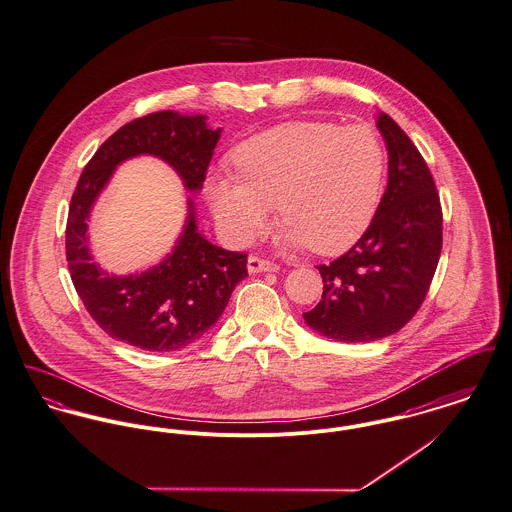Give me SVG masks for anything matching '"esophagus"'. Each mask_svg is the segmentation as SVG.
<instances>
[{
    "mask_svg": "<svg viewBox=\"0 0 512 512\" xmlns=\"http://www.w3.org/2000/svg\"><path fill=\"white\" fill-rule=\"evenodd\" d=\"M248 272L250 274H262V272H278V264L270 262V260H262L258 256H250L248 258Z\"/></svg>",
    "mask_w": 512,
    "mask_h": 512,
    "instance_id": "1",
    "label": "esophagus"
}]
</instances>
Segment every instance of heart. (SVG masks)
Here are the masks:
<instances>
[{"mask_svg":"<svg viewBox=\"0 0 512 512\" xmlns=\"http://www.w3.org/2000/svg\"><path fill=\"white\" fill-rule=\"evenodd\" d=\"M233 176H213L207 199L236 242L262 233L278 205L291 246L338 254L372 225L385 176V150L368 125L328 121L279 125L244 140Z\"/></svg>","mask_w":512,"mask_h":512,"instance_id":"obj_1","label":"heart"}]
</instances>
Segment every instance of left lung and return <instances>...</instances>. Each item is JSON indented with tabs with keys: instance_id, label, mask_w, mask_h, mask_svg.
Listing matches in <instances>:
<instances>
[{
	"instance_id": "1",
	"label": "left lung",
	"mask_w": 512,
	"mask_h": 512,
	"mask_svg": "<svg viewBox=\"0 0 512 512\" xmlns=\"http://www.w3.org/2000/svg\"><path fill=\"white\" fill-rule=\"evenodd\" d=\"M387 146V189L368 231L340 258L317 266L323 297L303 313L315 332L338 342L395 334L419 311L442 250V207L413 140L385 113L375 121Z\"/></svg>"
}]
</instances>
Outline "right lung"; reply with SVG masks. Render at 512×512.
<instances>
[{
  "label": "right lung",
  "mask_w": 512,
  "mask_h": 512,
  "mask_svg": "<svg viewBox=\"0 0 512 512\" xmlns=\"http://www.w3.org/2000/svg\"><path fill=\"white\" fill-rule=\"evenodd\" d=\"M221 133L205 115L156 111L123 125L86 164L68 211L66 260L82 303L111 338L148 352L186 348L221 319L236 283L248 276L246 254L223 250L197 231L191 197L184 231L160 264L115 276L90 252L93 203L119 164L156 156L176 170L189 193H197Z\"/></svg>",
  "instance_id": "right-lung-1"
}]
</instances>
